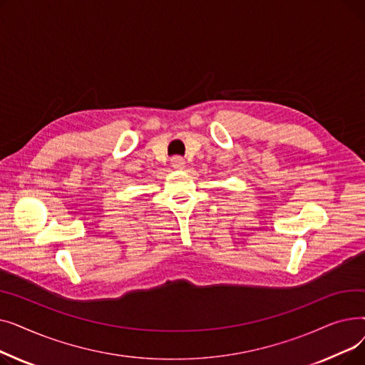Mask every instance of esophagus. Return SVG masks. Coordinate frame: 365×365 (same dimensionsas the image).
<instances>
[{"mask_svg": "<svg viewBox=\"0 0 365 365\" xmlns=\"http://www.w3.org/2000/svg\"><path fill=\"white\" fill-rule=\"evenodd\" d=\"M171 165L176 170H182L185 167V160L182 157H173L171 158Z\"/></svg>", "mask_w": 365, "mask_h": 365, "instance_id": "1", "label": "esophagus"}]
</instances>
